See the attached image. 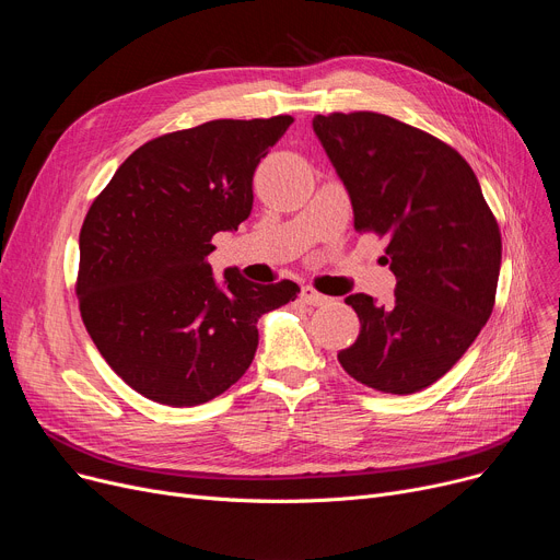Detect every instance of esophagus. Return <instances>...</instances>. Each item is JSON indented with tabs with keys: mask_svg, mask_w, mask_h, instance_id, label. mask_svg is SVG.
Returning <instances> with one entry per match:
<instances>
[{
	"mask_svg": "<svg viewBox=\"0 0 560 560\" xmlns=\"http://www.w3.org/2000/svg\"><path fill=\"white\" fill-rule=\"evenodd\" d=\"M302 302L304 304H308V306H322V304H327L329 302V298H325L322 295V292H317L315 288H311V285H304L302 288Z\"/></svg>",
	"mask_w": 560,
	"mask_h": 560,
	"instance_id": "obj_1",
	"label": "esophagus"
}]
</instances>
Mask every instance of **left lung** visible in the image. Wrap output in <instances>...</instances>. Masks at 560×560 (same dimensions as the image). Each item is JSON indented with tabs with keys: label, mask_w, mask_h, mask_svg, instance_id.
Listing matches in <instances>:
<instances>
[{
	"label": "left lung",
	"mask_w": 560,
	"mask_h": 560,
	"mask_svg": "<svg viewBox=\"0 0 560 560\" xmlns=\"http://www.w3.org/2000/svg\"><path fill=\"white\" fill-rule=\"evenodd\" d=\"M313 131L357 231L386 235L381 258L397 277L388 306L363 292L345 300L361 334L338 361L368 388L418 393L452 370L492 313L499 226L472 167L438 138L370 110L315 115Z\"/></svg>",
	"instance_id": "1"
}]
</instances>
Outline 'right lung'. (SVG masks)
Returning <instances> with one entry per match:
<instances>
[{
  "label": "right lung",
  "instance_id": "right-lung-1",
  "mask_svg": "<svg viewBox=\"0 0 560 560\" xmlns=\"http://www.w3.org/2000/svg\"><path fill=\"white\" fill-rule=\"evenodd\" d=\"M292 125L213 120L144 142L93 201L79 235L77 295L100 354L142 397L197 406L254 361L258 319L298 298L292 281H222L218 231L252 213L254 170Z\"/></svg>",
  "mask_w": 560,
  "mask_h": 560
}]
</instances>
